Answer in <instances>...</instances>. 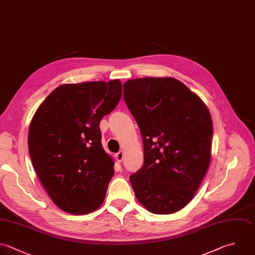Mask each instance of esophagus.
<instances>
[{
  "instance_id": "34e87169",
  "label": "esophagus",
  "mask_w": 255,
  "mask_h": 255,
  "mask_svg": "<svg viewBox=\"0 0 255 255\" xmlns=\"http://www.w3.org/2000/svg\"><path fill=\"white\" fill-rule=\"evenodd\" d=\"M116 158L119 162H122L123 159H124V151L123 150H120L117 154H116Z\"/></svg>"
}]
</instances>
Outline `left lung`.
Listing matches in <instances>:
<instances>
[{
	"label": "left lung",
	"instance_id": "left-lung-1",
	"mask_svg": "<svg viewBox=\"0 0 255 255\" xmlns=\"http://www.w3.org/2000/svg\"><path fill=\"white\" fill-rule=\"evenodd\" d=\"M124 100L143 142V164L129 176L134 194L151 213L176 212L192 199L209 166V111L173 78L129 80Z\"/></svg>",
	"mask_w": 255,
	"mask_h": 255
}]
</instances>
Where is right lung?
Returning <instances> with one entry per match:
<instances>
[{"label": "right lung", "instance_id": "1", "mask_svg": "<svg viewBox=\"0 0 255 255\" xmlns=\"http://www.w3.org/2000/svg\"><path fill=\"white\" fill-rule=\"evenodd\" d=\"M119 80L62 85L37 110L29 128L34 169L54 203L87 214L105 200L114 160L102 145L100 122L118 106Z\"/></svg>", "mask_w": 255, "mask_h": 255}]
</instances>
